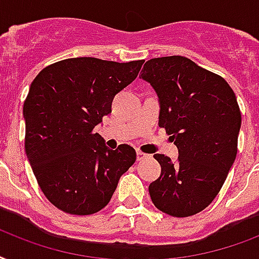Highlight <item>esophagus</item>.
<instances>
[{
	"label": "esophagus",
	"mask_w": 259,
	"mask_h": 259,
	"mask_svg": "<svg viewBox=\"0 0 259 259\" xmlns=\"http://www.w3.org/2000/svg\"><path fill=\"white\" fill-rule=\"evenodd\" d=\"M146 157H147V155H146L144 152H142V151L136 152V159H138V161H143Z\"/></svg>",
	"instance_id": "obj_1"
}]
</instances>
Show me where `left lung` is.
<instances>
[{"mask_svg":"<svg viewBox=\"0 0 259 259\" xmlns=\"http://www.w3.org/2000/svg\"><path fill=\"white\" fill-rule=\"evenodd\" d=\"M140 78L155 90L159 127L178 148L176 162L154 155L162 170L150 197L170 216L196 215L218 196L236 158L242 117L235 93L220 75L180 55L150 59Z\"/></svg>","mask_w":259,"mask_h":259,"instance_id":"left-lung-1","label":"left lung"}]
</instances>
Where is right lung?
<instances>
[{
    "label": "right lung",
    "instance_id": "1",
    "mask_svg": "<svg viewBox=\"0 0 259 259\" xmlns=\"http://www.w3.org/2000/svg\"><path fill=\"white\" fill-rule=\"evenodd\" d=\"M143 62L70 58L47 66L31 83L23 108L25 152L41 192L61 211L92 215L102 209L135 163L131 146L111 150L93 130Z\"/></svg>",
    "mask_w": 259,
    "mask_h": 259
}]
</instances>
